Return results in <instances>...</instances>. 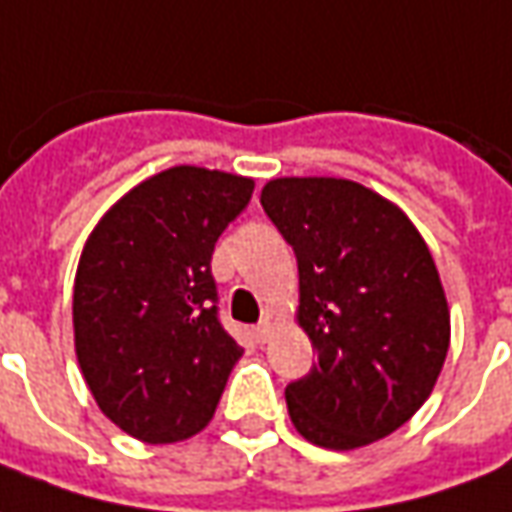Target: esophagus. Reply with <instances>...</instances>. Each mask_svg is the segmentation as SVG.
I'll return each instance as SVG.
<instances>
[{"mask_svg":"<svg viewBox=\"0 0 512 512\" xmlns=\"http://www.w3.org/2000/svg\"><path fill=\"white\" fill-rule=\"evenodd\" d=\"M270 334H273V317L267 315L262 320V323L256 326V331H253V337H256V343H267V340H270Z\"/></svg>","mask_w":512,"mask_h":512,"instance_id":"1","label":"esophagus"}]
</instances>
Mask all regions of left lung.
I'll list each match as a JSON object with an SVG mask.
<instances>
[{"label": "left lung", "mask_w": 512, "mask_h": 512, "mask_svg": "<svg viewBox=\"0 0 512 512\" xmlns=\"http://www.w3.org/2000/svg\"><path fill=\"white\" fill-rule=\"evenodd\" d=\"M262 209L298 259L312 370L287 384L295 429L348 451L421 410L449 354V303L424 236L396 203L345 178H276Z\"/></svg>", "instance_id": "obj_1"}]
</instances>
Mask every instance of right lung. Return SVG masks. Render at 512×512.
Listing matches in <instances>:
<instances>
[{
	"label": "right lung",
	"instance_id": "1",
	"mask_svg": "<svg viewBox=\"0 0 512 512\" xmlns=\"http://www.w3.org/2000/svg\"><path fill=\"white\" fill-rule=\"evenodd\" d=\"M253 181L172 167L116 200L74 276V351L91 396L130 438L206 429L242 348L222 329L211 253Z\"/></svg>",
	"mask_w": 512,
	"mask_h": 512
}]
</instances>
